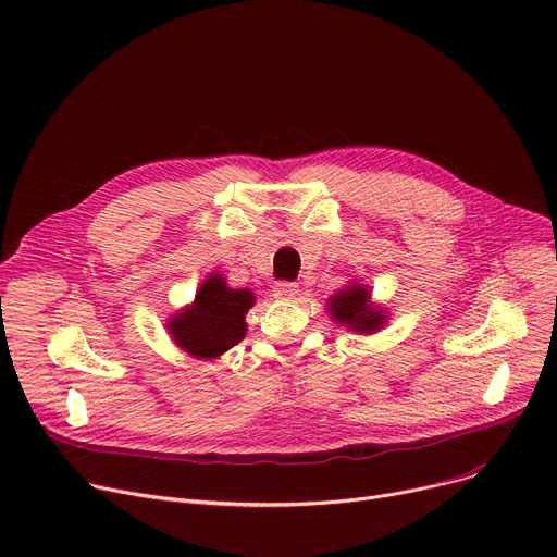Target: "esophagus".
Instances as JSON below:
<instances>
[{
	"mask_svg": "<svg viewBox=\"0 0 557 557\" xmlns=\"http://www.w3.org/2000/svg\"><path fill=\"white\" fill-rule=\"evenodd\" d=\"M273 296L280 300H294L298 296V284L294 282H275L273 284Z\"/></svg>",
	"mask_w": 557,
	"mask_h": 557,
	"instance_id": "1",
	"label": "esophagus"
}]
</instances>
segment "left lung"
<instances>
[{"label": "left lung", "instance_id": "8db88e82", "mask_svg": "<svg viewBox=\"0 0 557 557\" xmlns=\"http://www.w3.org/2000/svg\"><path fill=\"white\" fill-rule=\"evenodd\" d=\"M327 313L341 327L357 334H376L388 323V311L372 302L370 286L347 282L338 294L330 296Z\"/></svg>", "mask_w": 557, "mask_h": 557}]
</instances>
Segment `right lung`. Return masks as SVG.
Returning <instances> with one entry per match:
<instances>
[{"label":"right lung","instance_id":"obj_1","mask_svg":"<svg viewBox=\"0 0 557 557\" xmlns=\"http://www.w3.org/2000/svg\"><path fill=\"white\" fill-rule=\"evenodd\" d=\"M255 305L250 288H232L225 277L210 273L198 286L194 302L171 313L164 327L171 341L194 359L214 361L248 332L246 313Z\"/></svg>","mask_w":557,"mask_h":557}]
</instances>
